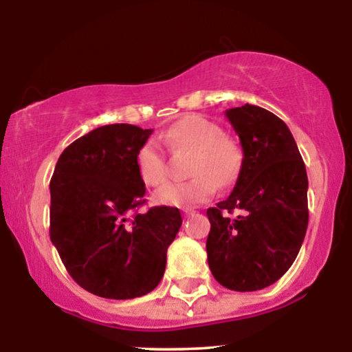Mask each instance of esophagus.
<instances>
[{
  "instance_id": "esophagus-1",
  "label": "esophagus",
  "mask_w": 352,
  "mask_h": 352,
  "mask_svg": "<svg viewBox=\"0 0 352 352\" xmlns=\"http://www.w3.org/2000/svg\"><path fill=\"white\" fill-rule=\"evenodd\" d=\"M183 212H185V215H192V214H195V210H192V209H185Z\"/></svg>"
}]
</instances>
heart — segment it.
Returning <instances> with one entry per match:
<instances>
[{
  "mask_svg": "<svg viewBox=\"0 0 352 352\" xmlns=\"http://www.w3.org/2000/svg\"><path fill=\"white\" fill-rule=\"evenodd\" d=\"M170 150L192 151L186 182L167 183L156 191L160 204L191 207L209 199L217 186H228L239 175L242 150L214 121L190 115L174 122L161 135ZM138 174L148 186H160L167 178L166 157L160 143L146 140L137 155Z\"/></svg>",
  "mask_w": 352,
  "mask_h": 352,
  "instance_id": "1",
  "label": "heart"
}]
</instances>
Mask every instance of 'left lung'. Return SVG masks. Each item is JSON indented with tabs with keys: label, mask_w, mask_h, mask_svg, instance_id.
<instances>
[{
	"label": "left lung",
	"mask_w": 352,
	"mask_h": 352,
	"mask_svg": "<svg viewBox=\"0 0 352 352\" xmlns=\"http://www.w3.org/2000/svg\"><path fill=\"white\" fill-rule=\"evenodd\" d=\"M239 135L242 166L230 196L207 209V261L221 285L254 292L274 284L298 255L308 228V175L290 129L249 105L225 111ZM237 210L231 219L228 213Z\"/></svg>",
	"instance_id": "obj_1"
}]
</instances>
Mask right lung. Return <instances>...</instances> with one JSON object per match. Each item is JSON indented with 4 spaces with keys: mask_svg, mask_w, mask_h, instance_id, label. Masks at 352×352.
Here are the masks:
<instances>
[{
    "mask_svg": "<svg viewBox=\"0 0 352 352\" xmlns=\"http://www.w3.org/2000/svg\"><path fill=\"white\" fill-rule=\"evenodd\" d=\"M153 129L108 124L68 145L51 178V241L84 290L111 300L150 294L182 226L177 207H151L137 167Z\"/></svg>",
    "mask_w": 352,
    "mask_h": 352,
    "instance_id": "right-lung-1",
    "label": "right lung"
}]
</instances>
